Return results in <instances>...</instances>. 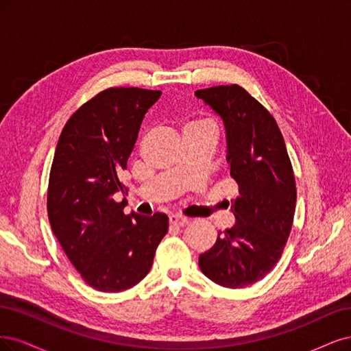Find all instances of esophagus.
I'll return each instance as SVG.
<instances>
[{
    "instance_id": "1",
    "label": "esophagus",
    "mask_w": 351,
    "mask_h": 351,
    "mask_svg": "<svg viewBox=\"0 0 351 351\" xmlns=\"http://www.w3.org/2000/svg\"><path fill=\"white\" fill-rule=\"evenodd\" d=\"M169 223H171V226H173V228H184V226H186L189 223L188 219L185 217H180V216H171L169 217Z\"/></svg>"
}]
</instances>
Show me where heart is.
Returning a JSON list of instances; mask_svg holds the SVG:
<instances>
[{"instance_id":"b5f03b06","label":"heart","mask_w":351,"mask_h":351,"mask_svg":"<svg viewBox=\"0 0 351 351\" xmlns=\"http://www.w3.org/2000/svg\"><path fill=\"white\" fill-rule=\"evenodd\" d=\"M202 127H211V125L206 121H192V122L186 123L185 130H188V128H202Z\"/></svg>"}]
</instances>
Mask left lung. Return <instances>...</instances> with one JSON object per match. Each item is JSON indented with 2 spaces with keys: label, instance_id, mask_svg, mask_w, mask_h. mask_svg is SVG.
Returning a JSON list of instances; mask_svg holds the SVG:
<instances>
[{
  "label": "left lung",
  "instance_id": "8db88e82",
  "mask_svg": "<svg viewBox=\"0 0 351 351\" xmlns=\"http://www.w3.org/2000/svg\"><path fill=\"white\" fill-rule=\"evenodd\" d=\"M220 115L228 138L236 224L219 232L199 268L210 280L242 289L263 280L285 251L296 208V180L274 117L237 84L197 90Z\"/></svg>",
  "mask_w": 351,
  "mask_h": 351
}]
</instances>
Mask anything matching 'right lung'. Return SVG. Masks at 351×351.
Here are the masks:
<instances>
[{
    "label": "right lung",
    "mask_w": 351,
    "mask_h": 351,
    "mask_svg": "<svg viewBox=\"0 0 351 351\" xmlns=\"http://www.w3.org/2000/svg\"><path fill=\"white\" fill-rule=\"evenodd\" d=\"M160 90L109 87L78 108L56 144L48 184V219L65 255L88 286L117 293L140 282L169 229L163 213H123L115 192L145 112Z\"/></svg>",
    "instance_id": "right-lung-1"
}]
</instances>
